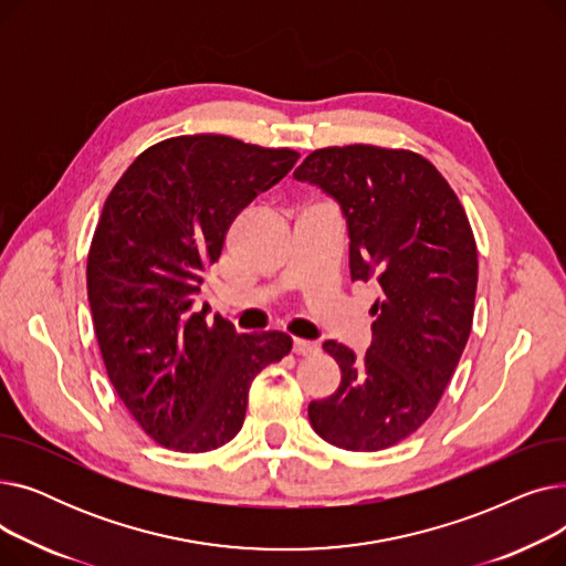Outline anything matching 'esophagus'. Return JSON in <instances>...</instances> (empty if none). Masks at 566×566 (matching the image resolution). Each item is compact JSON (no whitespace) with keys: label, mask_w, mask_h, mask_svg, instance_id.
Masks as SVG:
<instances>
[{"label":"esophagus","mask_w":566,"mask_h":566,"mask_svg":"<svg viewBox=\"0 0 566 566\" xmlns=\"http://www.w3.org/2000/svg\"><path fill=\"white\" fill-rule=\"evenodd\" d=\"M293 353H295V355H312V353H318V344H316V342H307V339H293Z\"/></svg>","instance_id":"1"}]
</instances>
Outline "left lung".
I'll use <instances>...</instances> for the list:
<instances>
[{
  "label": "left lung",
  "instance_id": "obj_1",
  "mask_svg": "<svg viewBox=\"0 0 566 566\" xmlns=\"http://www.w3.org/2000/svg\"><path fill=\"white\" fill-rule=\"evenodd\" d=\"M337 199L350 238V280H376L365 358L328 339L339 388L310 403L314 431L350 452H378L436 410L470 337L478 245L444 176L408 148L325 146L293 171Z\"/></svg>",
  "mask_w": 566,
  "mask_h": 566
}]
</instances>
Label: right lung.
I'll list each match as a JSON object with an SVG mask.
<instances>
[{
  "label": "right lung",
  "mask_w": 566,
  "mask_h": 566,
  "mask_svg": "<svg viewBox=\"0 0 566 566\" xmlns=\"http://www.w3.org/2000/svg\"><path fill=\"white\" fill-rule=\"evenodd\" d=\"M298 158L227 135L169 137L142 151L105 199L86 256L94 331L118 399L167 450L229 442L254 376L291 350L284 333L238 335L190 307L233 218Z\"/></svg>",
  "instance_id": "add662e5"
}]
</instances>
